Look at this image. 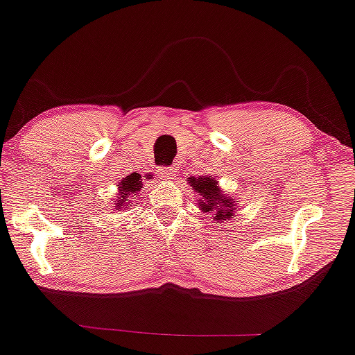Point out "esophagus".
Masks as SVG:
<instances>
[{"mask_svg": "<svg viewBox=\"0 0 355 355\" xmlns=\"http://www.w3.org/2000/svg\"><path fill=\"white\" fill-rule=\"evenodd\" d=\"M157 177L162 178V180H172L175 177V170L172 166H157Z\"/></svg>", "mask_w": 355, "mask_h": 355, "instance_id": "esophagus-1", "label": "esophagus"}]
</instances>
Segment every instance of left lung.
Instances as JSON below:
<instances>
[{
	"mask_svg": "<svg viewBox=\"0 0 355 355\" xmlns=\"http://www.w3.org/2000/svg\"><path fill=\"white\" fill-rule=\"evenodd\" d=\"M191 187L196 190V193L202 195L200 198V208L205 213H215L213 220H228L233 216L234 203L232 198L221 195V191L216 187V180L210 177H200L190 178ZM216 223V221H215Z\"/></svg>",
	"mask_w": 355,
	"mask_h": 355,
	"instance_id": "left-lung-1",
	"label": "left lung"
}]
</instances>
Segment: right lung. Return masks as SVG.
Instances as JSON below:
<instances>
[{
	"instance_id": "add662e5",
	"label": "right lung",
	"mask_w": 355,
	"mask_h": 355,
	"mask_svg": "<svg viewBox=\"0 0 355 355\" xmlns=\"http://www.w3.org/2000/svg\"><path fill=\"white\" fill-rule=\"evenodd\" d=\"M140 189H142V175L139 173H130L127 175L125 178L119 185V195H121V200L117 202V207L122 208L125 207L127 203H130V198H135V195L139 193Z\"/></svg>"
}]
</instances>
